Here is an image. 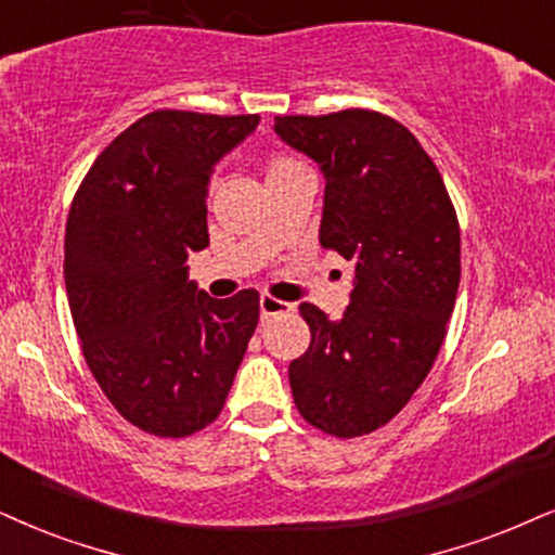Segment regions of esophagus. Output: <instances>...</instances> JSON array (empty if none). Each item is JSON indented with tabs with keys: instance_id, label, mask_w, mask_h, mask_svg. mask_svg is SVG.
I'll list each match as a JSON object with an SVG mask.
<instances>
[{
	"instance_id": "34e87169",
	"label": "esophagus",
	"mask_w": 555,
	"mask_h": 555,
	"mask_svg": "<svg viewBox=\"0 0 555 555\" xmlns=\"http://www.w3.org/2000/svg\"><path fill=\"white\" fill-rule=\"evenodd\" d=\"M258 307H261V320H263V322H269L271 318H276V314L292 312L289 301H282V299H276V297H269V294H263L261 301H258Z\"/></svg>"
}]
</instances>
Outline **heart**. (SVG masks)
<instances>
[{"label":"heart","mask_w":555,"mask_h":555,"mask_svg":"<svg viewBox=\"0 0 555 555\" xmlns=\"http://www.w3.org/2000/svg\"><path fill=\"white\" fill-rule=\"evenodd\" d=\"M289 164H294V160H289V158H276V160H271L269 171H276V168H284V166H289Z\"/></svg>","instance_id":"b5f03b06"}]
</instances>
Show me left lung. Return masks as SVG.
Wrapping results in <instances>:
<instances>
[{"instance_id": "1", "label": "left lung", "mask_w": 555, "mask_h": 555, "mask_svg": "<svg viewBox=\"0 0 555 555\" xmlns=\"http://www.w3.org/2000/svg\"><path fill=\"white\" fill-rule=\"evenodd\" d=\"M276 135L325 177L320 245L353 263L340 320L301 301L310 348L289 363L299 415L335 438L387 425L446 338L461 282V233L440 171L382 112L276 117Z\"/></svg>"}]
</instances>
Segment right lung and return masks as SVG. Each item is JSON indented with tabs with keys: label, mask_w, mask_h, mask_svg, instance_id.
I'll list each match as a JSON object with an SVG mask.
<instances>
[{
	"label": "right lung",
	"mask_w": 555,
	"mask_h": 555,
	"mask_svg": "<svg viewBox=\"0 0 555 555\" xmlns=\"http://www.w3.org/2000/svg\"><path fill=\"white\" fill-rule=\"evenodd\" d=\"M258 120L151 112L100 153L68 212L63 279L83 359L115 410L160 438L215 423L258 325V292L215 299L186 266L209 245L217 160Z\"/></svg>",
	"instance_id": "right-lung-1"
}]
</instances>
